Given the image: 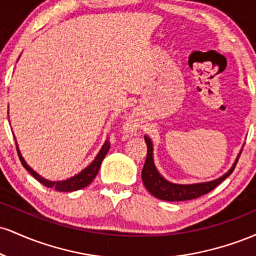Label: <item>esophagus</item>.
Here are the masks:
<instances>
[{"label": "esophagus", "instance_id": "esophagus-1", "mask_svg": "<svg viewBox=\"0 0 256 256\" xmlns=\"http://www.w3.org/2000/svg\"><path fill=\"white\" fill-rule=\"evenodd\" d=\"M126 126H128V130H134V128H136L138 125H137L136 120H134V118H130L128 120V122H126Z\"/></svg>", "mask_w": 256, "mask_h": 256}]
</instances>
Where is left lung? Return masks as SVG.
<instances>
[{
    "label": "left lung",
    "mask_w": 256,
    "mask_h": 256,
    "mask_svg": "<svg viewBox=\"0 0 256 256\" xmlns=\"http://www.w3.org/2000/svg\"><path fill=\"white\" fill-rule=\"evenodd\" d=\"M144 140L148 152H146V158L144 166L142 170V180L144 184L146 189L152 194L154 198L162 201H188V200L198 198L200 196L204 195V194L212 192L216 186L222 183L224 179H226L231 174L232 171L236 167L237 161H238L240 155L242 150L238 152L236 160L232 164L228 172L224 173L222 177L213 179L210 182H202V183H194V184H176L172 182H168L160 172L158 171L156 166L154 162V156H152V152H154V146H152V140L148 136H144Z\"/></svg>",
    "instance_id": "1"
}]
</instances>
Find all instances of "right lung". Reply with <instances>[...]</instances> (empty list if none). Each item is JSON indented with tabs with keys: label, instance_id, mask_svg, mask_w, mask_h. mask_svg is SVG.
<instances>
[{
	"label": "right lung",
	"instance_id": "1",
	"mask_svg": "<svg viewBox=\"0 0 256 256\" xmlns=\"http://www.w3.org/2000/svg\"><path fill=\"white\" fill-rule=\"evenodd\" d=\"M19 58H20V56H19ZM19 58H18V60H19ZM16 143L18 155H19V158H20V161H22V166H24L25 168L28 170V171L30 172L38 182H40V184H43L44 186L50 188V189H54V190H56V192H76V190H80V189H83V188L88 186V185H89L91 182L94 180V178L96 177V174L98 173V170H100V166H101V164H102V160H104V156L107 155V152L110 148V142H108V140H104V146H101V149H100V152H98V155H96V158L91 161V164L89 166H86L84 170H82L78 174L73 176V177H71V178H67V179H64V180L52 182V180H48V179L43 178L42 176L38 174L36 171H34V170H32L31 167L28 165V162H26L25 158H22V152H20V150H19L18 142H16Z\"/></svg>",
	"mask_w": 256,
	"mask_h": 256
}]
</instances>
